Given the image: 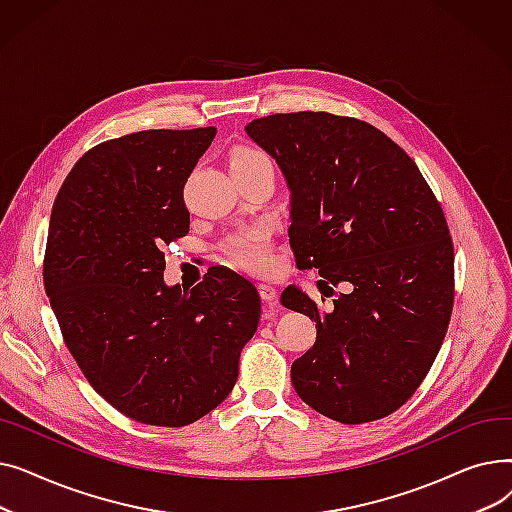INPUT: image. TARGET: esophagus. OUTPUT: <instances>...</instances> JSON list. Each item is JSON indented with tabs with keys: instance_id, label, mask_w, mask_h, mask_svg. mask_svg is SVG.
Returning <instances> with one entry per match:
<instances>
[{
	"instance_id": "34e87169",
	"label": "esophagus",
	"mask_w": 512,
	"mask_h": 512,
	"mask_svg": "<svg viewBox=\"0 0 512 512\" xmlns=\"http://www.w3.org/2000/svg\"><path fill=\"white\" fill-rule=\"evenodd\" d=\"M259 294H261V299L265 301V303H274L276 301V297H278V290L272 286V284H267V282H263V284H259Z\"/></svg>"
}]
</instances>
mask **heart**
Returning <instances> with one entry per match:
<instances>
[{"mask_svg":"<svg viewBox=\"0 0 512 512\" xmlns=\"http://www.w3.org/2000/svg\"><path fill=\"white\" fill-rule=\"evenodd\" d=\"M228 166H230V172L272 168L270 159L265 157V153L253 147H236L228 157ZM230 255L238 265L247 267V270H253V272L265 270L267 263H270V249H267L265 236L261 232H253L234 240L230 245Z\"/></svg>","mask_w":512,"mask_h":512,"instance_id":"b5f03b06","label":"heart"}]
</instances>
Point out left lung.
Masks as SVG:
<instances>
[{"mask_svg": "<svg viewBox=\"0 0 512 512\" xmlns=\"http://www.w3.org/2000/svg\"><path fill=\"white\" fill-rule=\"evenodd\" d=\"M245 130L286 180L297 265L334 294L321 309L299 286L282 292L317 328L292 386L334 421L382 419L415 394L448 330L454 251L442 207L415 161L363 120L274 114Z\"/></svg>", "mask_w": 512, "mask_h": 512, "instance_id": "1", "label": "left lung"}]
</instances>
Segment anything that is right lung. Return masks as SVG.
<instances>
[{
    "label": "right lung",
    "mask_w": 512,
    "mask_h": 512,
    "mask_svg": "<svg viewBox=\"0 0 512 512\" xmlns=\"http://www.w3.org/2000/svg\"><path fill=\"white\" fill-rule=\"evenodd\" d=\"M213 126L143 130L76 161L51 209L43 282L68 351L126 417L182 427L232 392L257 332V288L211 270L191 292L164 282L172 240L191 213L182 188Z\"/></svg>",
    "instance_id": "obj_1"
}]
</instances>
